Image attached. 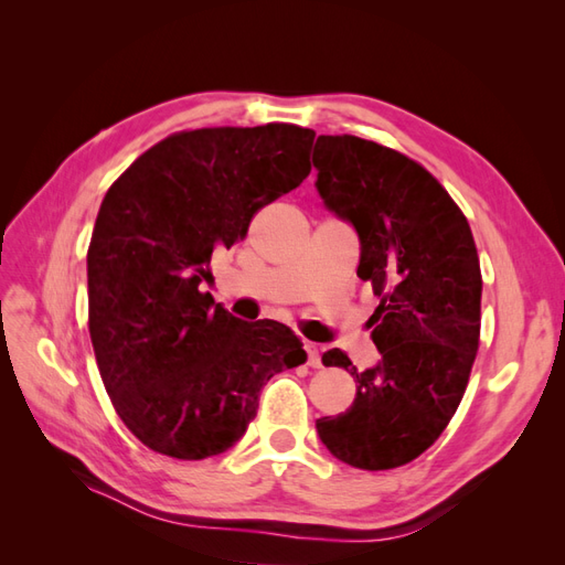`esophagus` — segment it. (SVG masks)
Listing matches in <instances>:
<instances>
[{"label": "esophagus", "instance_id": "obj_1", "mask_svg": "<svg viewBox=\"0 0 565 565\" xmlns=\"http://www.w3.org/2000/svg\"><path fill=\"white\" fill-rule=\"evenodd\" d=\"M303 349H306V355H309V363L311 367H322V361H320V351L316 344H311V341H303Z\"/></svg>", "mask_w": 565, "mask_h": 565}]
</instances>
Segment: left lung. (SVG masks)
Segmentation results:
<instances>
[{"mask_svg": "<svg viewBox=\"0 0 565 565\" xmlns=\"http://www.w3.org/2000/svg\"><path fill=\"white\" fill-rule=\"evenodd\" d=\"M318 193L361 241L358 278L380 306L382 361L358 372L332 349L322 365L355 380L347 413L320 417L328 450L355 469H396L431 448L465 396L481 337V264L467 216L403 152L351 134L318 136Z\"/></svg>", "mask_w": 565, "mask_h": 565, "instance_id": "8db88e82", "label": "left lung"}]
</instances>
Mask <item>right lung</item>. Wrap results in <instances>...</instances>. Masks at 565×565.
I'll return each instance as SVG.
<instances>
[{"label":"right lung","mask_w":565,"mask_h":565,"mask_svg":"<svg viewBox=\"0 0 565 565\" xmlns=\"http://www.w3.org/2000/svg\"><path fill=\"white\" fill-rule=\"evenodd\" d=\"M313 139L282 122L177 131L108 188L87 252L89 334L115 413L146 448L226 452L264 384L306 361L282 322L237 320L200 282L218 247L309 177Z\"/></svg>","instance_id":"1"}]
</instances>
